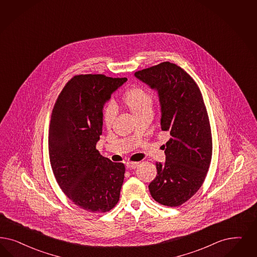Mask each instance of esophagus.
<instances>
[{"label":"esophagus","mask_w":257,"mask_h":257,"mask_svg":"<svg viewBox=\"0 0 257 257\" xmlns=\"http://www.w3.org/2000/svg\"><path fill=\"white\" fill-rule=\"evenodd\" d=\"M139 166V162H127L126 163V167L130 170L136 169Z\"/></svg>","instance_id":"esophagus-1"}]
</instances>
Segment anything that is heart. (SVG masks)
I'll return each instance as SVG.
<instances>
[{
	"label": "heart",
	"instance_id": "b5f03b06",
	"mask_svg": "<svg viewBox=\"0 0 257 257\" xmlns=\"http://www.w3.org/2000/svg\"><path fill=\"white\" fill-rule=\"evenodd\" d=\"M122 102L136 118L154 113V98L148 91L140 86H134L126 90L122 95ZM115 116V108L112 103L106 104L102 111V120L106 127H110Z\"/></svg>",
	"mask_w": 257,
	"mask_h": 257
}]
</instances>
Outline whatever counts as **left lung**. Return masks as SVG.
I'll return each mask as SVG.
<instances>
[{
  "label": "left lung",
  "mask_w": 257,
  "mask_h": 257,
  "mask_svg": "<svg viewBox=\"0 0 257 257\" xmlns=\"http://www.w3.org/2000/svg\"><path fill=\"white\" fill-rule=\"evenodd\" d=\"M136 78L158 91L160 124L171 139L166 161L157 162L158 175L149 185L159 203L177 207L185 203L203 184L211 164L212 132L203 97L193 78L172 62L138 71Z\"/></svg>",
  "instance_id": "left-lung-1"
}]
</instances>
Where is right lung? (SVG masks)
Instances as JSON below:
<instances>
[{
    "label": "right lung",
    "mask_w": 257,
    "mask_h": 257,
    "mask_svg": "<svg viewBox=\"0 0 257 257\" xmlns=\"http://www.w3.org/2000/svg\"><path fill=\"white\" fill-rule=\"evenodd\" d=\"M126 80L100 74L74 76L54 105L48 137L54 176L64 195L88 212H108L119 200L125 166L103 158L96 145L103 105Z\"/></svg>",
    "instance_id": "right-lung-1"
}]
</instances>
